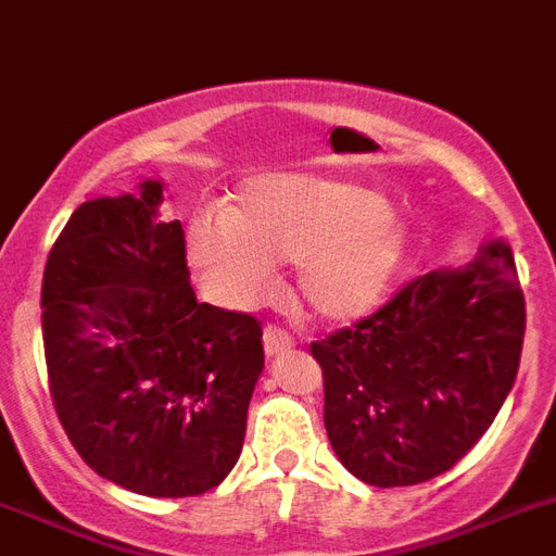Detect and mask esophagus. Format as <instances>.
<instances>
[{
    "instance_id": "1",
    "label": "esophagus",
    "mask_w": 556,
    "mask_h": 556,
    "mask_svg": "<svg viewBox=\"0 0 556 556\" xmlns=\"http://www.w3.org/2000/svg\"><path fill=\"white\" fill-rule=\"evenodd\" d=\"M263 344L268 356H279V353L293 350V336H288L286 330H279V328H265Z\"/></svg>"
}]
</instances>
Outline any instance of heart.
<instances>
[{"mask_svg":"<svg viewBox=\"0 0 556 556\" xmlns=\"http://www.w3.org/2000/svg\"><path fill=\"white\" fill-rule=\"evenodd\" d=\"M409 237L379 191L311 175L251 177L228 212H198L186 254L228 307H251L296 263V296L325 325L379 311L407 260Z\"/></svg>","mask_w":556,"mask_h":556,"instance_id":"b5f03b06","label":"heart"}]
</instances>
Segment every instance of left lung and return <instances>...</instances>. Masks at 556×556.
I'll list each match as a JSON object with an SVG mask.
<instances>
[{
  "instance_id": "1",
  "label": "left lung",
  "mask_w": 556,
  "mask_h": 556,
  "mask_svg": "<svg viewBox=\"0 0 556 556\" xmlns=\"http://www.w3.org/2000/svg\"><path fill=\"white\" fill-rule=\"evenodd\" d=\"M526 333L515 256L492 242L429 270L356 328L311 344L336 458L370 486L444 475L511 393Z\"/></svg>"
}]
</instances>
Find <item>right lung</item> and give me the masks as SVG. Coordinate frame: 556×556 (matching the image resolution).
I'll return each mask as SVG.
<instances>
[{
  "label": "right lung",
  "mask_w": 556,
  "mask_h": 556,
  "mask_svg": "<svg viewBox=\"0 0 556 556\" xmlns=\"http://www.w3.org/2000/svg\"><path fill=\"white\" fill-rule=\"evenodd\" d=\"M163 180L87 200L41 279L50 393L87 466L147 497L223 483L263 376V328L198 302Z\"/></svg>",
  "instance_id": "obj_1"
}]
</instances>
